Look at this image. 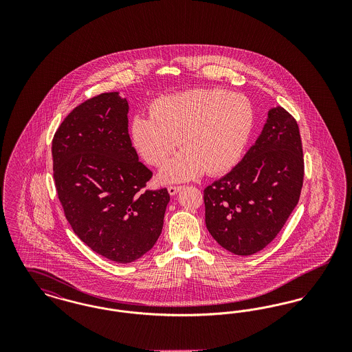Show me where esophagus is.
Returning a JSON list of instances; mask_svg holds the SVG:
<instances>
[{
    "instance_id": "34e87169",
    "label": "esophagus",
    "mask_w": 352,
    "mask_h": 352,
    "mask_svg": "<svg viewBox=\"0 0 352 352\" xmlns=\"http://www.w3.org/2000/svg\"><path fill=\"white\" fill-rule=\"evenodd\" d=\"M181 188H182V186H168V194H170V195H175Z\"/></svg>"
}]
</instances>
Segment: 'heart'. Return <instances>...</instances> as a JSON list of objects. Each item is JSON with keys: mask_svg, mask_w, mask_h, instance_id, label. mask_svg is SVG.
Segmentation results:
<instances>
[{"mask_svg": "<svg viewBox=\"0 0 352 352\" xmlns=\"http://www.w3.org/2000/svg\"><path fill=\"white\" fill-rule=\"evenodd\" d=\"M151 115H135L131 138L138 154L160 171L165 184L207 174L217 175L237 164L251 137L253 108L241 95L223 89L195 88L161 96L151 102Z\"/></svg>", "mask_w": 352, "mask_h": 352, "instance_id": "heart-1", "label": "heart"}]
</instances>
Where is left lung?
I'll return each mask as SVG.
<instances>
[{"label": "left lung", "instance_id": "obj_1", "mask_svg": "<svg viewBox=\"0 0 352 352\" xmlns=\"http://www.w3.org/2000/svg\"><path fill=\"white\" fill-rule=\"evenodd\" d=\"M303 153L294 118L268 112L263 132L243 160L204 188L206 227L224 250L250 256L284 227L301 195Z\"/></svg>", "mask_w": 352, "mask_h": 352}]
</instances>
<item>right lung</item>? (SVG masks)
<instances>
[{"label":"right lung","mask_w":352,"mask_h":352,"mask_svg":"<svg viewBox=\"0 0 352 352\" xmlns=\"http://www.w3.org/2000/svg\"><path fill=\"white\" fill-rule=\"evenodd\" d=\"M128 101L107 92L78 105L52 138L54 179L74 232L102 257L128 264L164 227L166 188L144 191L151 171L128 132Z\"/></svg>","instance_id":"add662e5"}]
</instances>
